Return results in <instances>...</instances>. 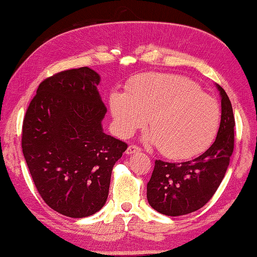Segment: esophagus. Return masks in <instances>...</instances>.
I'll use <instances>...</instances> for the list:
<instances>
[{"mask_svg": "<svg viewBox=\"0 0 257 257\" xmlns=\"http://www.w3.org/2000/svg\"><path fill=\"white\" fill-rule=\"evenodd\" d=\"M141 151V149L140 148H138L137 145H130V147L127 148V150H126V154H133V153H137V152H140Z\"/></svg>", "mask_w": 257, "mask_h": 257, "instance_id": "esophagus-1", "label": "esophagus"}]
</instances>
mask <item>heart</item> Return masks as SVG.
<instances>
[{"instance_id":"1","label":"heart","mask_w":257,"mask_h":257,"mask_svg":"<svg viewBox=\"0 0 257 257\" xmlns=\"http://www.w3.org/2000/svg\"><path fill=\"white\" fill-rule=\"evenodd\" d=\"M116 133L127 138L144 127L147 140L171 159L198 156L210 147L218 132L220 108L209 95L186 77L144 74L131 81L126 91L109 96Z\"/></svg>"}]
</instances>
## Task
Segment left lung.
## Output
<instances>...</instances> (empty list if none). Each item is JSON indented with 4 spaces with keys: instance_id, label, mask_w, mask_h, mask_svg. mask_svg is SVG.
Here are the masks:
<instances>
[{
    "instance_id": "left-lung-1",
    "label": "left lung",
    "mask_w": 257,
    "mask_h": 257,
    "mask_svg": "<svg viewBox=\"0 0 257 257\" xmlns=\"http://www.w3.org/2000/svg\"><path fill=\"white\" fill-rule=\"evenodd\" d=\"M216 87L220 95L221 115L211 147L190 161H156L147 197L150 206L160 214L174 217L200 209L211 199L225 177L234 150L235 118L226 91L219 85Z\"/></svg>"
}]
</instances>
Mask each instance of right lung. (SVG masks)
Wrapping results in <instances>:
<instances>
[{
  "instance_id": "add662e5",
  "label": "right lung",
  "mask_w": 257,
  "mask_h": 257,
  "mask_svg": "<svg viewBox=\"0 0 257 257\" xmlns=\"http://www.w3.org/2000/svg\"><path fill=\"white\" fill-rule=\"evenodd\" d=\"M88 67L39 85L22 126V151L46 204L71 218L94 215L108 197L110 176L127 144L104 133L107 108Z\"/></svg>"
}]
</instances>
